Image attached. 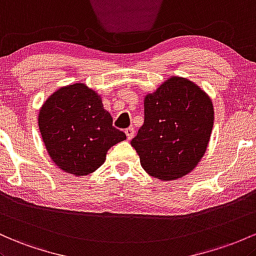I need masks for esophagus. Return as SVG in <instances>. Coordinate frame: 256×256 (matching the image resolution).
I'll return each instance as SVG.
<instances>
[{
	"instance_id": "34e87169",
	"label": "esophagus",
	"mask_w": 256,
	"mask_h": 256,
	"mask_svg": "<svg viewBox=\"0 0 256 256\" xmlns=\"http://www.w3.org/2000/svg\"><path fill=\"white\" fill-rule=\"evenodd\" d=\"M126 136H127L128 140H132L134 136V128H128L126 129Z\"/></svg>"
}]
</instances>
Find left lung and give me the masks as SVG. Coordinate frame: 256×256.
Instances as JSON below:
<instances>
[{
	"label": "left lung",
	"mask_w": 256,
	"mask_h": 256,
	"mask_svg": "<svg viewBox=\"0 0 256 256\" xmlns=\"http://www.w3.org/2000/svg\"><path fill=\"white\" fill-rule=\"evenodd\" d=\"M144 124L130 145L146 173L169 182L190 173L206 150L214 123L212 100L198 86L172 77L144 100Z\"/></svg>",
	"instance_id": "8db88e82"
}]
</instances>
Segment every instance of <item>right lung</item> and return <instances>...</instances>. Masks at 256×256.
Returning <instances> with one entry per match:
<instances>
[{
  "mask_svg": "<svg viewBox=\"0 0 256 256\" xmlns=\"http://www.w3.org/2000/svg\"><path fill=\"white\" fill-rule=\"evenodd\" d=\"M38 127L52 160L62 170L88 175L104 163L111 146L126 139L94 90L82 83L60 88L38 114Z\"/></svg>",
  "mask_w": 256,
  "mask_h": 256,
  "instance_id": "add662e5",
  "label": "right lung"
}]
</instances>
